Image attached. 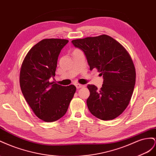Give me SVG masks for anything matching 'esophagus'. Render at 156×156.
<instances>
[{
  "mask_svg": "<svg viewBox=\"0 0 156 156\" xmlns=\"http://www.w3.org/2000/svg\"><path fill=\"white\" fill-rule=\"evenodd\" d=\"M76 87L77 89H80V88L84 87V86L82 85V84H80V83H76Z\"/></svg>",
  "mask_w": 156,
  "mask_h": 156,
  "instance_id": "1",
  "label": "esophagus"
}]
</instances>
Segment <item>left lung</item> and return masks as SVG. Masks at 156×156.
<instances>
[{"label": "left lung", "instance_id": "8db88e82", "mask_svg": "<svg viewBox=\"0 0 156 156\" xmlns=\"http://www.w3.org/2000/svg\"><path fill=\"white\" fill-rule=\"evenodd\" d=\"M84 52L90 70L103 76L100 90L91 84L87 105L90 112L102 120H112L122 114L131 101L136 80L133 60L121 44L106 34L72 41Z\"/></svg>", "mask_w": 156, "mask_h": 156}]
</instances>
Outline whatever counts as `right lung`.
Wrapping results in <instances>:
<instances>
[{"mask_svg":"<svg viewBox=\"0 0 156 156\" xmlns=\"http://www.w3.org/2000/svg\"><path fill=\"white\" fill-rule=\"evenodd\" d=\"M68 40L49 38L30 49L22 63L20 84L22 93L33 112L41 119L52 122L66 114L76 88L50 82L54 77L57 59Z\"/></svg>","mask_w":156,"mask_h":156,"instance_id":"1","label":"right lung"}]
</instances>
